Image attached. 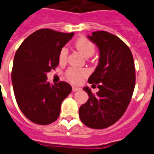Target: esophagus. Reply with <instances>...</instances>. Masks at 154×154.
<instances>
[{
    "label": "esophagus",
    "instance_id": "obj_1",
    "mask_svg": "<svg viewBox=\"0 0 154 154\" xmlns=\"http://www.w3.org/2000/svg\"><path fill=\"white\" fill-rule=\"evenodd\" d=\"M81 90V88H76V87H73L72 88V91H80Z\"/></svg>",
    "mask_w": 154,
    "mask_h": 154
}]
</instances>
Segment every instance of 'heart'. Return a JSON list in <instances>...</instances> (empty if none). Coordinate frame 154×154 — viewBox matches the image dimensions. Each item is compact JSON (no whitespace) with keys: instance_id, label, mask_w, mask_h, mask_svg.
<instances>
[{"instance_id":"obj_1","label":"heart","mask_w":154,"mask_h":154,"mask_svg":"<svg viewBox=\"0 0 154 154\" xmlns=\"http://www.w3.org/2000/svg\"><path fill=\"white\" fill-rule=\"evenodd\" d=\"M75 47L84 57H90L93 55L96 51V46L95 44L89 39L86 38H80L75 42ZM68 55V50L66 46L61 49L58 54V59L61 63H64L67 59ZM88 72L84 69H78L75 67H70L65 73V77L70 83L73 84H78L81 82Z\"/></svg>"}]
</instances>
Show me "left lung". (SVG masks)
<instances>
[{
  "instance_id": "8db88e82",
  "label": "left lung",
  "mask_w": 154,
  "mask_h": 154,
  "mask_svg": "<svg viewBox=\"0 0 154 154\" xmlns=\"http://www.w3.org/2000/svg\"><path fill=\"white\" fill-rule=\"evenodd\" d=\"M88 38L100 49L99 65L88 79L99 91L83 88L89 98L79 114L85 125L101 129L115 124L128 108L135 88V66L130 49L117 36L96 31Z\"/></svg>"
}]
</instances>
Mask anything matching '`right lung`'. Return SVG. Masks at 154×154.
<instances>
[{"mask_svg": "<svg viewBox=\"0 0 154 154\" xmlns=\"http://www.w3.org/2000/svg\"><path fill=\"white\" fill-rule=\"evenodd\" d=\"M73 35L41 29L27 37L15 54L11 77L16 101L26 117L37 125L54 122L61 103L71 92L64 81L51 85L46 73L55 70L59 51Z\"/></svg>", "mask_w": 154, "mask_h": 154, "instance_id": "1", "label": "right lung"}]
</instances>
